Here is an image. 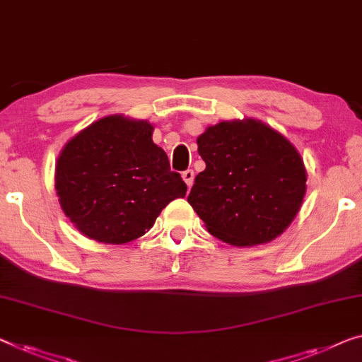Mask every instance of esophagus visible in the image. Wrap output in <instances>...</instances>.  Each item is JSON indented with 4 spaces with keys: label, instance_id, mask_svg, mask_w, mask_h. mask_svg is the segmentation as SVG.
Returning a JSON list of instances; mask_svg holds the SVG:
<instances>
[{
    "label": "esophagus",
    "instance_id": "esophagus-1",
    "mask_svg": "<svg viewBox=\"0 0 362 362\" xmlns=\"http://www.w3.org/2000/svg\"><path fill=\"white\" fill-rule=\"evenodd\" d=\"M182 179H183V182L187 183V187L190 188V187L193 185V180H195V172H193L192 169L183 170V172H182Z\"/></svg>",
    "mask_w": 362,
    "mask_h": 362
}]
</instances>
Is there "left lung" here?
I'll return each mask as SVG.
<instances>
[{
  "mask_svg": "<svg viewBox=\"0 0 362 362\" xmlns=\"http://www.w3.org/2000/svg\"><path fill=\"white\" fill-rule=\"evenodd\" d=\"M206 163L188 203L209 234L233 245L273 240L305 195L300 156L283 134L257 120L221 122L197 139Z\"/></svg>",
  "mask_w": 362,
  "mask_h": 362,
  "instance_id": "1",
  "label": "left lung"
}]
</instances>
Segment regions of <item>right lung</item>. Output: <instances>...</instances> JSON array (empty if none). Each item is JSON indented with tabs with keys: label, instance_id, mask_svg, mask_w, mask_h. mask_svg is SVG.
Wrapping results in <instances>:
<instances>
[{
	"label": "right lung",
	"instance_id": "obj_1",
	"mask_svg": "<svg viewBox=\"0 0 362 362\" xmlns=\"http://www.w3.org/2000/svg\"><path fill=\"white\" fill-rule=\"evenodd\" d=\"M55 188L64 214L81 234L127 244L153 228L187 185L153 143V127L112 115L69 139L58 158Z\"/></svg>",
	"mask_w": 362,
	"mask_h": 362
}]
</instances>
